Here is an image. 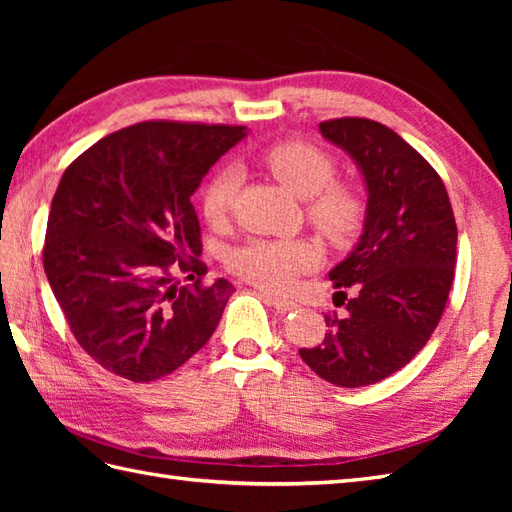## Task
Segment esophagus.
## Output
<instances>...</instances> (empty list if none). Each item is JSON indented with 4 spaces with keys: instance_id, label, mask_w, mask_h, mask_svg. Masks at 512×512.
<instances>
[{
    "instance_id": "obj_1",
    "label": "esophagus",
    "mask_w": 512,
    "mask_h": 512,
    "mask_svg": "<svg viewBox=\"0 0 512 512\" xmlns=\"http://www.w3.org/2000/svg\"><path fill=\"white\" fill-rule=\"evenodd\" d=\"M264 301L268 303V306H273L277 312H295L299 306L295 301H290V299H284V297H279V295H273V292H264Z\"/></svg>"
}]
</instances>
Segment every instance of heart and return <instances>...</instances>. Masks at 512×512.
Segmentation results:
<instances>
[{
  "label": "heart",
  "mask_w": 512,
  "mask_h": 512,
  "mask_svg": "<svg viewBox=\"0 0 512 512\" xmlns=\"http://www.w3.org/2000/svg\"><path fill=\"white\" fill-rule=\"evenodd\" d=\"M264 167L292 195L306 200L310 222L334 242L350 235L361 220V200L347 184L332 182L334 162L328 154L308 143H279L264 151ZM237 189V173L224 167L206 182L202 191V213L206 222L220 224L231 209ZM319 264V253L306 239H250L231 250L228 266L253 284L286 290L297 275Z\"/></svg>",
  "instance_id": "b5f03b06"
}]
</instances>
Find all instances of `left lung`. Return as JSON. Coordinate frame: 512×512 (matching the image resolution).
<instances>
[{"label": "left lung", "mask_w": 512, "mask_h": 512, "mask_svg": "<svg viewBox=\"0 0 512 512\" xmlns=\"http://www.w3.org/2000/svg\"><path fill=\"white\" fill-rule=\"evenodd\" d=\"M321 136L361 171L363 233L330 270L343 317H325V339L299 354L336 387H365L416 356L436 330L453 284L458 228L433 167L394 129L369 118H336Z\"/></svg>", "instance_id": "left-lung-1"}]
</instances>
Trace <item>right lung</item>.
Instances as JSON below:
<instances>
[{"instance_id": "obj_1", "label": "right lung", "mask_w": 512, "mask_h": 512, "mask_svg": "<svg viewBox=\"0 0 512 512\" xmlns=\"http://www.w3.org/2000/svg\"><path fill=\"white\" fill-rule=\"evenodd\" d=\"M248 127L149 121L101 138L52 198L43 268L74 339L134 383L171 374L209 343L233 284L204 275L191 195Z\"/></svg>"}]
</instances>
